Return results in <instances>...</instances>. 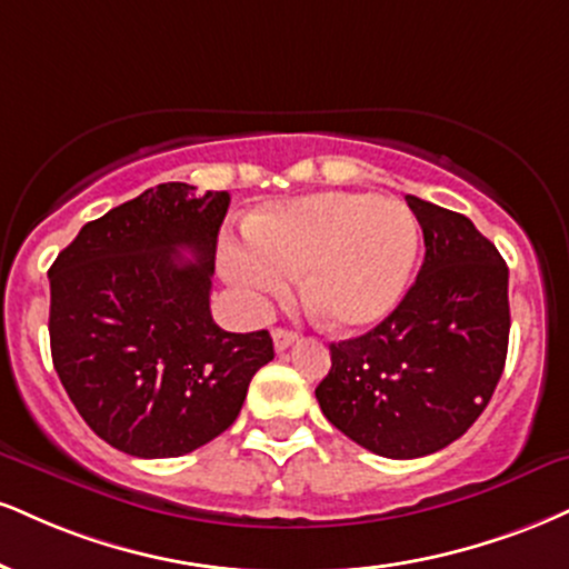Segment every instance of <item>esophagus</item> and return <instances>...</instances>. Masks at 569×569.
Here are the masks:
<instances>
[{"label": "esophagus", "mask_w": 569, "mask_h": 569, "mask_svg": "<svg viewBox=\"0 0 569 569\" xmlns=\"http://www.w3.org/2000/svg\"><path fill=\"white\" fill-rule=\"evenodd\" d=\"M297 339H299V333L291 331V328H276V331H272V341H276V350H278V352L289 350V347H291Z\"/></svg>", "instance_id": "1"}]
</instances>
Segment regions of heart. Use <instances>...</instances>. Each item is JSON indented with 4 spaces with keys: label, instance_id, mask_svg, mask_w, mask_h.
Returning <instances> with one entry per match:
<instances>
[{
    "label": "heart",
    "instance_id": "obj_1",
    "mask_svg": "<svg viewBox=\"0 0 569 569\" xmlns=\"http://www.w3.org/2000/svg\"><path fill=\"white\" fill-rule=\"evenodd\" d=\"M249 246L224 249V276L254 305L299 297L331 331L381 320L406 289L419 251V224L400 201L368 193H315L267 209L249 222Z\"/></svg>",
    "mask_w": 569,
    "mask_h": 569
}]
</instances>
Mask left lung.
<instances>
[{"instance_id":"1","label":"left lung","mask_w":569,"mask_h":569,"mask_svg":"<svg viewBox=\"0 0 569 569\" xmlns=\"http://www.w3.org/2000/svg\"><path fill=\"white\" fill-rule=\"evenodd\" d=\"M423 264L402 302L358 339L331 345L320 410L385 458H421L488 408L509 350V267L469 217L406 196Z\"/></svg>"}]
</instances>
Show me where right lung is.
Wrapping results in <instances>:
<instances>
[{"label":"right lung","mask_w":569,"mask_h":569,"mask_svg":"<svg viewBox=\"0 0 569 569\" xmlns=\"http://www.w3.org/2000/svg\"><path fill=\"white\" fill-rule=\"evenodd\" d=\"M228 207L224 190L156 184L87 222L50 267L54 371L121 453L174 458L214 440L276 355L267 331L230 333L211 318Z\"/></svg>","instance_id":"right-lung-1"}]
</instances>
